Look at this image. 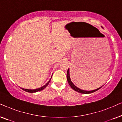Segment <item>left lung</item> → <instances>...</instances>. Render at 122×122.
<instances>
[{"mask_svg": "<svg viewBox=\"0 0 122 122\" xmlns=\"http://www.w3.org/2000/svg\"><path fill=\"white\" fill-rule=\"evenodd\" d=\"M102 28H103L102 26H101ZM66 78H67V81H68V82L69 83V86L71 87L72 88L73 90H74L75 91L77 92L78 93H82V94H89V93H92L93 92H95L98 91V89H99L100 88H101L102 87V86H101V87H99V88H97V89H94V90H93V91H84V90H82L81 89H80V88H78L77 86H76L75 85L73 84L72 81H71V78H70V76H69V68L68 69V71H67V74H66Z\"/></svg>", "mask_w": 122, "mask_h": 122, "instance_id": "left-lung-1", "label": "left lung"}]
</instances>
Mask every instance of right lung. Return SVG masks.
<instances>
[{
	"instance_id": "right-lung-1",
	"label": "right lung",
	"mask_w": 122,
	"mask_h": 122,
	"mask_svg": "<svg viewBox=\"0 0 122 122\" xmlns=\"http://www.w3.org/2000/svg\"><path fill=\"white\" fill-rule=\"evenodd\" d=\"M51 77H52V76H51V79H50L49 81H48V83H46V84H45L44 86H41V88H37V89H24V88H21L23 90V91H25V92H28V93H36V92H37L42 91L43 89H44L45 88H46V86H47L48 84H49L50 81H51Z\"/></svg>"
}]
</instances>
